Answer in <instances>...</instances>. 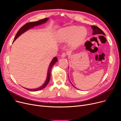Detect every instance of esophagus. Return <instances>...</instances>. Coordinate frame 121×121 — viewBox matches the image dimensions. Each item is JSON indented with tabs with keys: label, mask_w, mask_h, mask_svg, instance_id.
I'll return each mask as SVG.
<instances>
[{
	"label": "esophagus",
	"mask_w": 121,
	"mask_h": 121,
	"mask_svg": "<svg viewBox=\"0 0 121 121\" xmlns=\"http://www.w3.org/2000/svg\"><path fill=\"white\" fill-rule=\"evenodd\" d=\"M66 55H67L66 53L64 52V53H63L61 54V57H62V58H65V57H66Z\"/></svg>",
	"instance_id": "1"
}]
</instances>
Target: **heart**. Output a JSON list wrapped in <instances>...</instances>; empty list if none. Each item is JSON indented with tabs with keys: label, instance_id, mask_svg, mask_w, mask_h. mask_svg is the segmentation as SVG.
I'll return each mask as SVG.
<instances>
[{
	"label": "heart",
	"instance_id": "b5f03b06",
	"mask_svg": "<svg viewBox=\"0 0 121 121\" xmlns=\"http://www.w3.org/2000/svg\"><path fill=\"white\" fill-rule=\"evenodd\" d=\"M86 30L82 27L69 26L59 30L57 33V40L65 42L71 40L70 45L75 47L83 42L87 36Z\"/></svg>",
	"mask_w": 121,
	"mask_h": 121
}]
</instances>
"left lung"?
I'll return each mask as SVG.
<instances>
[{"label":"left lung","instance_id":"left-lung-1","mask_svg":"<svg viewBox=\"0 0 121 121\" xmlns=\"http://www.w3.org/2000/svg\"><path fill=\"white\" fill-rule=\"evenodd\" d=\"M91 27L93 29V35H97V34H101V35H105V33L104 32V31L101 30L99 28L98 26H95V25H91ZM89 42V41H88ZM87 42H86L85 43V44ZM73 86L74 87V86L73 85Z\"/></svg>","mask_w":121,"mask_h":121}]
</instances>
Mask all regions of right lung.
Masks as SVG:
<instances>
[{
	"instance_id": "right-lung-1",
	"label": "right lung",
	"mask_w": 121,
	"mask_h": 121,
	"mask_svg": "<svg viewBox=\"0 0 121 121\" xmlns=\"http://www.w3.org/2000/svg\"><path fill=\"white\" fill-rule=\"evenodd\" d=\"M48 18H45L43 19V20H40L39 21L34 22H28V23H26V24H25L23 25V26H22L20 29V30L18 31V32H17L16 35L15 37V38H14V41H15L17 37H18L22 34L24 33L25 31H26L27 30L35 26H37V25L43 24V23H45L48 21ZM57 61H58V59H57V57H54V58H53L52 61L51 62L50 64L49 65V68H48V76H47V79H46V81L45 82V83H44L42 86H41V87H39L38 88L34 89H30L26 88V89L28 90L29 91H37L42 90V89H43L44 88H45L47 86V85L48 84V82H49V81L50 80L51 69H52V68L53 67V66L55 64V63Z\"/></svg>"
}]
</instances>
